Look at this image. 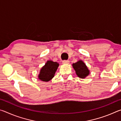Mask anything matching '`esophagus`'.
<instances>
[{"instance_id":"esophagus-1","label":"esophagus","mask_w":121,"mask_h":121,"mask_svg":"<svg viewBox=\"0 0 121 121\" xmlns=\"http://www.w3.org/2000/svg\"><path fill=\"white\" fill-rule=\"evenodd\" d=\"M63 63H64V64H68L69 63V60H63L62 61Z\"/></svg>"}]
</instances>
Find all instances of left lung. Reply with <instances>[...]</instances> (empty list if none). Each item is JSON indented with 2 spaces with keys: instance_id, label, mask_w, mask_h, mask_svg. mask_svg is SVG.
Here are the masks:
<instances>
[{
  "instance_id": "obj_1",
  "label": "left lung",
  "mask_w": 121,
  "mask_h": 121,
  "mask_svg": "<svg viewBox=\"0 0 121 121\" xmlns=\"http://www.w3.org/2000/svg\"><path fill=\"white\" fill-rule=\"evenodd\" d=\"M73 67L75 69L76 75L79 78H84L89 74V69L82 60H79L76 63H73Z\"/></svg>"
}]
</instances>
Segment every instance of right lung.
<instances>
[{
    "label": "right lung",
    "instance_id": "right-lung-1",
    "mask_svg": "<svg viewBox=\"0 0 121 121\" xmlns=\"http://www.w3.org/2000/svg\"><path fill=\"white\" fill-rule=\"evenodd\" d=\"M59 66V63L52 61H48L44 67L41 69L38 76L39 79L44 82L50 81L54 77Z\"/></svg>",
    "mask_w": 121,
    "mask_h": 121
}]
</instances>
